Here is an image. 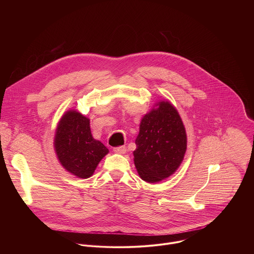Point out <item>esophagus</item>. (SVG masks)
Instances as JSON below:
<instances>
[{
	"label": "esophagus",
	"mask_w": 254,
	"mask_h": 254,
	"mask_svg": "<svg viewBox=\"0 0 254 254\" xmlns=\"http://www.w3.org/2000/svg\"><path fill=\"white\" fill-rule=\"evenodd\" d=\"M127 150L126 146L125 145H121V146H116V147H113V151L116 152V153H120V154H123L125 153Z\"/></svg>",
	"instance_id": "34e87169"
}]
</instances>
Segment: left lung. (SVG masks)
<instances>
[{
	"label": "left lung",
	"instance_id": "1",
	"mask_svg": "<svg viewBox=\"0 0 254 254\" xmlns=\"http://www.w3.org/2000/svg\"><path fill=\"white\" fill-rule=\"evenodd\" d=\"M134 163L141 179L156 183L179 168L187 150V134L179 112L161 101L142 118L135 141Z\"/></svg>",
	"mask_w": 254,
	"mask_h": 254
}]
</instances>
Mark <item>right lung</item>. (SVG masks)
Listing matches in <instances>:
<instances>
[{
	"mask_svg": "<svg viewBox=\"0 0 254 254\" xmlns=\"http://www.w3.org/2000/svg\"><path fill=\"white\" fill-rule=\"evenodd\" d=\"M54 146L63 167L82 179L91 177L109 153L106 145L93 138L90 119L75 109L66 111L61 118Z\"/></svg>",
	"mask_w": 254,
	"mask_h": 254,
	"instance_id": "right-lung-1",
	"label": "right lung"
}]
</instances>
